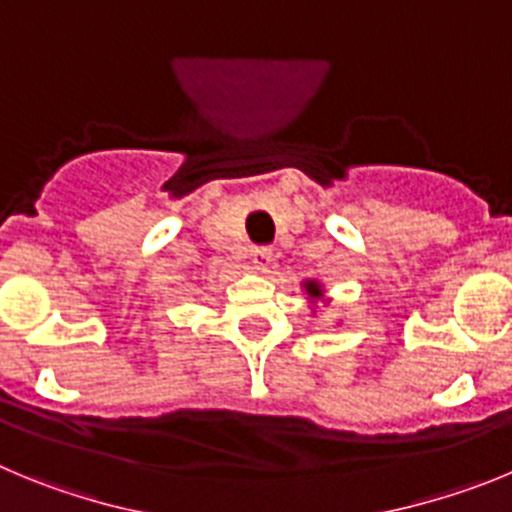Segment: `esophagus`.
<instances>
[{"mask_svg":"<svg viewBox=\"0 0 512 512\" xmlns=\"http://www.w3.org/2000/svg\"><path fill=\"white\" fill-rule=\"evenodd\" d=\"M275 265V255L270 247H257L252 252V267H255L257 273H270V267Z\"/></svg>","mask_w":512,"mask_h":512,"instance_id":"obj_1","label":"esophagus"}]
</instances>
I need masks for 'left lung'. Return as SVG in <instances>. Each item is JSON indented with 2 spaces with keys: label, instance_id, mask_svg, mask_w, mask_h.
<instances>
[{
  "label": "left lung",
  "instance_id": "8db88e82",
  "mask_svg": "<svg viewBox=\"0 0 512 512\" xmlns=\"http://www.w3.org/2000/svg\"><path fill=\"white\" fill-rule=\"evenodd\" d=\"M301 288H303V293H306V301H308V306H311V313H316L319 303L329 306L331 298L326 296V288H324V283H321V280L308 278V280H303Z\"/></svg>",
  "mask_w": 512,
  "mask_h": 512
}]
</instances>
